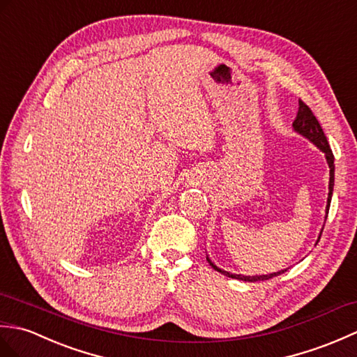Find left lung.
Wrapping results in <instances>:
<instances>
[{
    "label": "left lung",
    "instance_id": "obj_1",
    "mask_svg": "<svg viewBox=\"0 0 357 357\" xmlns=\"http://www.w3.org/2000/svg\"><path fill=\"white\" fill-rule=\"evenodd\" d=\"M293 130H295L296 132H299L301 136H304L305 139L310 140L312 144H314L316 146H318V148L321 149V151H322L324 154H326L328 168H330L328 199H327V208H326V212H327V215H328V209H330V203H331V195H333V186H335V157H333V153H331L330 145H328V140H327L326 134H324V131H322V128H321L318 119L314 117V114L312 113V109L308 108L303 100H299L298 114H296L295 122H293ZM327 215H326V220H327ZM321 234H322V231H321ZM319 238H321V236H319ZM319 238H318V241H319ZM208 261H209V264H211L213 268H215V271H218L220 273H223V275L229 276V278H235V280H241V281H249V282L266 281V280L273 278V276H278V275L286 272V271H280V272L268 273V275L244 276V275H236V273H229V272H226V271H221L220 267H217L215 264L212 263V261L209 259V257H208Z\"/></svg>",
    "mask_w": 357,
    "mask_h": 357
}]
</instances>
